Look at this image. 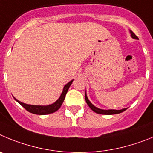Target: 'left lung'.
<instances>
[{"mask_svg":"<svg viewBox=\"0 0 153 153\" xmlns=\"http://www.w3.org/2000/svg\"><path fill=\"white\" fill-rule=\"evenodd\" d=\"M130 35H131V37L133 39H139L138 37L137 36L135 35L133 32H132L131 30H130ZM85 100H86V103L88 104V105L89 106L91 109L94 111V112L97 113V114H105V115H112V114H120V113H122L124 111H126V108H123V109H121V110H112V109H110V110H103V109H100L98 107H95L94 105L91 103L90 100H88V97H87V94L86 91H85Z\"/></svg>","mask_w":153,"mask_h":153,"instance_id":"1","label":"left lung"}]
</instances>
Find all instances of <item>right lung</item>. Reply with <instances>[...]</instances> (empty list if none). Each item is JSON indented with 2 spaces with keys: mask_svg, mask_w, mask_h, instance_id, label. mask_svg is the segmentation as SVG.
Here are the masks:
<instances>
[{
  "mask_svg": "<svg viewBox=\"0 0 153 153\" xmlns=\"http://www.w3.org/2000/svg\"><path fill=\"white\" fill-rule=\"evenodd\" d=\"M73 80L70 81L68 83H67L66 85H65L61 95H60V97H59V99L56 100V102H54L53 104H49V105H31V104H25V103L21 102V101L18 100L15 97L14 99L22 107H24L27 111L32 113V114H38V115H46V114H52V113L56 112V111H58L60 108L63 101H64L65 97V95H66L67 92H68L70 85H71V83L73 82Z\"/></svg>",
  "mask_w": 153,
  "mask_h": 153,
  "instance_id": "add662e5",
  "label": "right lung"
}]
</instances>
